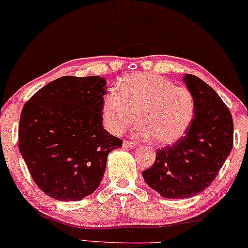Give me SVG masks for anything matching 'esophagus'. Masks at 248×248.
<instances>
[{"label":"esophagus","instance_id":"esophagus-1","mask_svg":"<svg viewBox=\"0 0 248 248\" xmlns=\"http://www.w3.org/2000/svg\"><path fill=\"white\" fill-rule=\"evenodd\" d=\"M122 145H124V147H135L137 145L136 143L135 142H130V140H124V143H122Z\"/></svg>","mask_w":248,"mask_h":248}]
</instances>
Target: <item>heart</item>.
<instances>
[{
	"instance_id": "heart-1",
	"label": "heart",
	"mask_w": 248,
	"mask_h": 248,
	"mask_svg": "<svg viewBox=\"0 0 248 248\" xmlns=\"http://www.w3.org/2000/svg\"><path fill=\"white\" fill-rule=\"evenodd\" d=\"M137 113L140 124L134 134L168 145L189 130L196 115V101L187 88L175 86L161 75L128 74L120 80L118 89L103 97V122L109 133L120 135L136 120Z\"/></svg>"
}]
</instances>
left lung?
<instances>
[{
    "mask_svg": "<svg viewBox=\"0 0 248 248\" xmlns=\"http://www.w3.org/2000/svg\"><path fill=\"white\" fill-rule=\"evenodd\" d=\"M184 82L196 101V115L186 134L156 151L153 165L143 171L151 189L168 199L190 198L217 176L233 145L232 115L221 97L192 74Z\"/></svg>",
    "mask_w": 248,
    "mask_h": 248,
    "instance_id": "1",
    "label": "left lung"
}]
</instances>
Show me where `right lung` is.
<instances>
[{
  "mask_svg": "<svg viewBox=\"0 0 248 248\" xmlns=\"http://www.w3.org/2000/svg\"><path fill=\"white\" fill-rule=\"evenodd\" d=\"M106 81L62 77L41 88L20 114L19 151L31 176L61 202L81 200L103 180L108 155L122 140L103 127Z\"/></svg>",
  "mask_w": 248,
  "mask_h": 248,
  "instance_id": "right-lung-1",
  "label": "right lung"
}]
</instances>
